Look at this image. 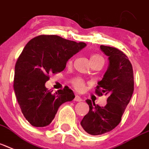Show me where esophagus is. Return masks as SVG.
Returning a JSON list of instances; mask_svg holds the SVG:
<instances>
[{
  "label": "esophagus",
  "mask_w": 149,
  "mask_h": 149,
  "mask_svg": "<svg viewBox=\"0 0 149 149\" xmlns=\"http://www.w3.org/2000/svg\"><path fill=\"white\" fill-rule=\"evenodd\" d=\"M82 100H83L81 99V97L80 96H78V95L75 96V97H74V101L81 102V101H82Z\"/></svg>",
  "instance_id": "esophagus-1"
}]
</instances>
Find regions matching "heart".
Returning <instances> with one entry per match:
<instances>
[{"mask_svg":"<svg viewBox=\"0 0 149 149\" xmlns=\"http://www.w3.org/2000/svg\"><path fill=\"white\" fill-rule=\"evenodd\" d=\"M95 58H102V57L98 55H93L91 59H95ZM72 84L74 87V88L77 89V91H83L84 88H85V83L81 78H76V79L74 80L73 81H72Z\"/></svg>","mask_w":149,"mask_h":149,"instance_id":"b5f03b06","label":"heart"}]
</instances>
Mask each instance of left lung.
<instances>
[{"instance_id": "left-lung-1", "label": "left lung", "mask_w": 149, "mask_h": 149, "mask_svg": "<svg viewBox=\"0 0 149 149\" xmlns=\"http://www.w3.org/2000/svg\"><path fill=\"white\" fill-rule=\"evenodd\" d=\"M100 49L108 56L109 66L95 92L107 96V104L100 107L87 100L89 112L81 122L84 130L93 136L110 132L118 126L134 91L133 70L127 56L110 46L100 45Z\"/></svg>"}]
</instances>
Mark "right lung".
Listing matches in <instances>:
<instances>
[{
	"instance_id": "obj_1",
	"label": "right lung",
	"mask_w": 149,
	"mask_h": 149,
	"mask_svg": "<svg viewBox=\"0 0 149 149\" xmlns=\"http://www.w3.org/2000/svg\"><path fill=\"white\" fill-rule=\"evenodd\" d=\"M86 45L55 35L38 36L26 45L16 63L13 88L22 113L33 126L49 125L60 106L74 98L68 87L52 93L45 84L50 73L62 72Z\"/></svg>"
}]
</instances>
